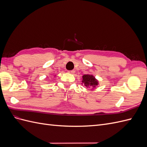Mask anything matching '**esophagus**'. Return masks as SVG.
I'll use <instances>...</instances> for the list:
<instances>
[{"label":"esophagus","instance_id":"esophagus-1","mask_svg":"<svg viewBox=\"0 0 147 147\" xmlns=\"http://www.w3.org/2000/svg\"><path fill=\"white\" fill-rule=\"evenodd\" d=\"M69 73L70 74H74L75 73V70H69Z\"/></svg>","mask_w":147,"mask_h":147}]
</instances>
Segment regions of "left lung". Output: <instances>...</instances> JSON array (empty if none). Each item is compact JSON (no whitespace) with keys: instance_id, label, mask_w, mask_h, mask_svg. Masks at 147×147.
<instances>
[{"instance_id":"8db88e82","label":"left lung","mask_w":147,"mask_h":147,"mask_svg":"<svg viewBox=\"0 0 147 147\" xmlns=\"http://www.w3.org/2000/svg\"><path fill=\"white\" fill-rule=\"evenodd\" d=\"M82 83H84L87 88H90L91 87H95L98 84V82L91 75H84L83 76Z\"/></svg>"}]
</instances>
